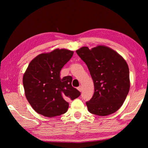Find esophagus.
<instances>
[{
  "mask_svg": "<svg viewBox=\"0 0 148 148\" xmlns=\"http://www.w3.org/2000/svg\"><path fill=\"white\" fill-rule=\"evenodd\" d=\"M77 89H78L80 92L82 91V86H79L78 87H77Z\"/></svg>",
  "mask_w": 148,
  "mask_h": 148,
  "instance_id": "esophagus-1",
  "label": "esophagus"
}]
</instances>
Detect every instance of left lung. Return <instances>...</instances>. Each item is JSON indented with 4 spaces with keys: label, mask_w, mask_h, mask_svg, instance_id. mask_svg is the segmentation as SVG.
<instances>
[{
    "label": "left lung",
    "mask_w": 148,
    "mask_h": 148,
    "mask_svg": "<svg viewBox=\"0 0 148 148\" xmlns=\"http://www.w3.org/2000/svg\"><path fill=\"white\" fill-rule=\"evenodd\" d=\"M85 62L94 83L95 92L86 102L89 112L105 116L116 112L123 104L130 89L129 69L123 57L110 47L99 46L76 51Z\"/></svg>",
    "instance_id": "8db88e82"
}]
</instances>
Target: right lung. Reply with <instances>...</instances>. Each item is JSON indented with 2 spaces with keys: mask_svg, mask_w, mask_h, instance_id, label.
<instances>
[{
  "mask_svg": "<svg viewBox=\"0 0 148 148\" xmlns=\"http://www.w3.org/2000/svg\"><path fill=\"white\" fill-rule=\"evenodd\" d=\"M73 53L56 49L39 55L29 63L23 84L27 101L38 114L48 117L61 116L68 110V101L81 94L72 86V76L60 77L62 68Z\"/></svg>",
  "mask_w": 148,
  "mask_h": 148,
  "instance_id": "1",
  "label": "right lung"
}]
</instances>
